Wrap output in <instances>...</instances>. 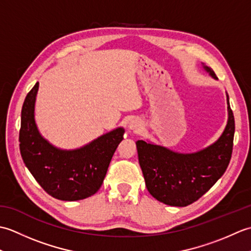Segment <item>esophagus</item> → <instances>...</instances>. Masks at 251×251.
Instances as JSON below:
<instances>
[{"mask_svg": "<svg viewBox=\"0 0 251 251\" xmlns=\"http://www.w3.org/2000/svg\"><path fill=\"white\" fill-rule=\"evenodd\" d=\"M140 126H141V124L139 123V121H138V120H131L129 122V124H128V128L130 130L137 131V130L140 129Z\"/></svg>", "mask_w": 251, "mask_h": 251, "instance_id": "obj_1", "label": "esophagus"}]
</instances>
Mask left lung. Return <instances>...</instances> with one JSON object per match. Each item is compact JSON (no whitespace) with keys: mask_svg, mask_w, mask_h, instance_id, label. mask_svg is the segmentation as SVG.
Listing matches in <instances>:
<instances>
[{"mask_svg":"<svg viewBox=\"0 0 251 251\" xmlns=\"http://www.w3.org/2000/svg\"><path fill=\"white\" fill-rule=\"evenodd\" d=\"M217 78L211 68L204 66ZM227 97V124L215 143L195 153H177L143 140L136 142L146 185L157 201L184 207L204 195L225 174L231 161L235 121Z\"/></svg>","mask_w":251,"mask_h":251,"instance_id":"left-lung-1","label":"left lung"}]
</instances>
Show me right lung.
Here are the masks:
<instances>
[{
  "label": "right lung",
  "instance_id": "1",
  "mask_svg": "<svg viewBox=\"0 0 251 251\" xmlns=\"http://www.w3.org/2000/svg\"><path fill=\"white\" fill-rule=\"evenodd\" d=\"M39 82L26 95L21 110L19 149L26 168L50 196L61 201H79L97 192L112 156L123 140L119 127L76 150H61L44 139L34 120Z\"/></svg>",
  "mask_w": 251,
  "mask_h": 251
}]
</instances>
